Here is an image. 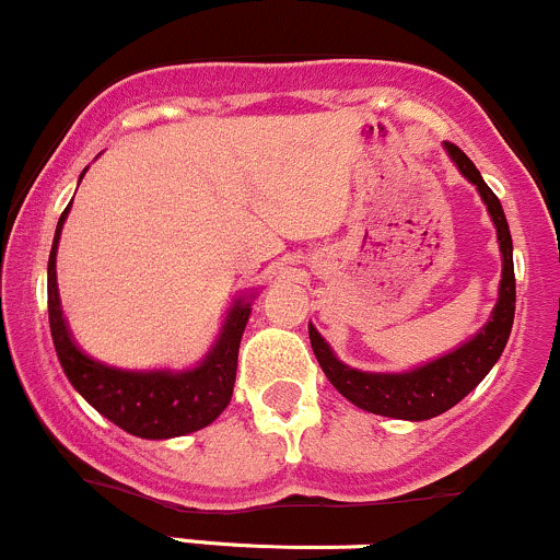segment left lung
<instances>
[{
	"instance_id": "obj_1",
	"label": "left lung",
	"mask_w": 560,
	"mask_h": 560,
	"mask_svg": "<svg viewBox=\"0 0 560 560\" xmlns=\"http://www.w3.org/2000/svg\"><path fill=\"white\" fill-rule=\"evenodd\" d=\"M443 147H446L454 165L459 167L462 176L478 189L480 200L486 202L491 221L497 226L499 250H502V280H499V299L489 323L470 341L456 347L454 352L419 365L413 371H402V374H374V371H358L352 365L341 363L328 347V341L317 334V328L310 326V341L317 363H320L328 382L347 400L363 408V411L378 413V417L408 419V422H424V419L441 417L465 395H470L483 382V376L494 369L499 354L508 345L515 317L513 237H510L502 202L497 200V195L483 182L478 167L456 143L446 141Z\"/></svg>"
}]
</instances>
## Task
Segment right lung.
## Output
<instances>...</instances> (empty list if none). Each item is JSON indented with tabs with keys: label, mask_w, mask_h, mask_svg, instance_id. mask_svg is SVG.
Here are the masks:
<instances>
[{
	"label": "right lung",
	"mask_w": 560,
	"mask_h": 560,
	"mask_svg": "<svg viewBox=\"0 0 560 560\" xmlns=\"http://www.w3.org/2000/svg\"><path fill=\"white\" fill-rule=\"evenodd\" d=\"M69 208L58 219L50 261H47V315H50L52 345H56L63 374L95 411L104 413L109 422L136 438L165 441V438L189 435V432L215 422L232 400L240 339H243L245 323L250 317V299L254 296L234 299L213 350L195 369L128 371L101 363V360L90 358L82 347H77L74 336L66 326L61 296H58L56 250Z\"/></svg>",
	"instance_id": "add662e5"
}]
</instances>
